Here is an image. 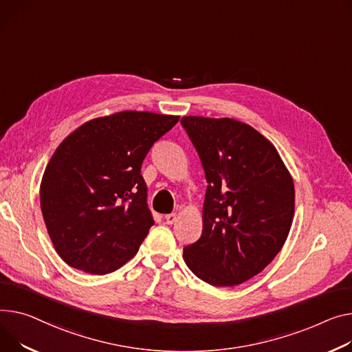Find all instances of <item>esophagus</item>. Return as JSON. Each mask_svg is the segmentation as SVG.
I'll return each instance as SVG.
<instances>
[{
    "label": "esophagus",
    "instance_id": "34e87169",
    "mask_svg": "<svg viewBox=\"0 0 352 352\" xmlns=\"http://www.w3.org/2000/svg\"><path fill=\"white\" fill-rule=\"evenodd\" d=\"M175 221H177V214H168V215H166V222H167L168 225L175 223Z\"/></svg>",
    "mask_w": 352,
    "mask_h": 352
}]
</instances>
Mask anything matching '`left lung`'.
Segmentation results:
<instances>
[{
	"instance_id": "obj_1",
	"label": "left lung",
	"mask_w": 352,
	"mask_h": 352,
	"mask_svg": "<svg viewBox=\"0 0 352 352\" xmlns=\"http://www.w3.org/2000/svg\"><path fill=\"white\" fill-rule=\"evenodd\" d=\"M181 124L208 182L202 235L184 248V261L208 285H241L261 273L289 236L293 178L274 146L249 124L201 116H185Z\"/></svg>"
}]
</instances>
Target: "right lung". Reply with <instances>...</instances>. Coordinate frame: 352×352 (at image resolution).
<instances>
[{
    "label": "right lung",
    "instance_id": "obj_1",
    "mask_svg": "<svg viewBox=\"0 0 352 352\" xmlns=\"http://www.w3.org/2000/svg\"><path fill=\"white\" fill-rule=\"evenodd\" d=\"M178 120L126 110L86 122L59 144L39 194L50 238L69 266L106 274L137 253L154 225L142 164Z\"/></svg>",
    "mask_w": 352,
    "mask_h": 352
}]
</instances>
